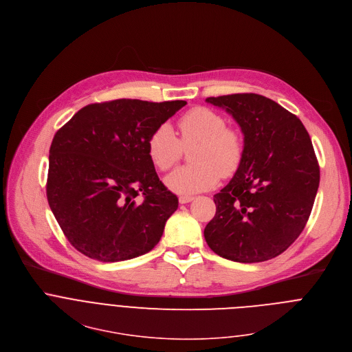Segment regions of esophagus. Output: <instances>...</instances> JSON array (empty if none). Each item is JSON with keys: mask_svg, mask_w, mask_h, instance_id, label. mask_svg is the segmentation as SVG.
<instances>
[{"mask_svg": "<svg viewBox=\"0 0 352 352\" xmlns=\"http://www.w3.org/2000/svg\"><path fill=\"white\" fill-rule=\"evenodd\" d=\"M193 200V196H179V203L181 204H186L189 201Z\"/></svg>", "mask_w": 352, "mask_h": 352, "instance_id": "34e87169", "label": "esophagus"}]
</instances>
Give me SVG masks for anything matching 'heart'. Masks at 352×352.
Returning a JSON list of instances; mask_svg holds the SVG:
<instances>
[{"label": "heart", "instance_id": "b5f03b06", "mask_svg": "<svg viewBox=\"0 0 352 352\" xmlns=\"http://www.w3.org/2000/svg\"><path fill=\"white\" fill-rule=\"evenodd\" d=\"M181 144H197L192 152L193 164L171 171L166 186L178 195H193L214 188L221 174L232 175L241 166L243 141L238 131L226 129L219 114L206 107L186 111L179 120ZM170 124L159 126L148 140V156L152 164L167 171L179 159L182 148Z\"/></svg>", "mask_w": 352, "mask_h": 352}]
</instances>
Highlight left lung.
I'll return each mask as SVG.
<instances>
[{
    "instance_id": "8db88e82",
    "label": "left lung",
    "mask_w": 352,
    "mask_h": 352,
    "mask_svg": "<svg viewBox=\"0 0 352 352\" xmlns=\"http://www.w3.org/2000/svg\"><path fill=\"white\" fill-rule=\"evenodd\" d=\"M206 102L239 124L243 157L214 195L217 211L204 239L230 261L271 260L300 236L315 201L319 166L311 138L297 116L263 95L232 94Z\"/></svg>"
}]
</instances>
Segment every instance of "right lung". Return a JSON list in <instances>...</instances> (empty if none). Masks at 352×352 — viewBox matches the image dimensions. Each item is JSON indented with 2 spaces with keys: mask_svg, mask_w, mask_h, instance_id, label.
<instances>
[{
  "mask_svg": "<svg viewBox=\"0 0 352 352\" xmlns=\"http://www.w3.org/2000/svg\"><path fill=\"white\" fill-rule=\"evenodd\" d=\"M185 104L140 99L92 103L55 134L47 197L80 253L117 263L144 256L159 243L178 197L159 179L146 146L151 134Z\"/></svg>",
  "mask_w": 352,
  "mask_h": 352,
  "instance_id": "add662e5",
  "label": "right lung"
}]
</instances>
